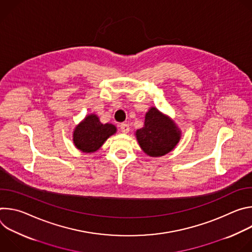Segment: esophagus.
Returning a JSON list of instances; mask_svg holds the SVG:
<instances>
[{"label": "esophagus", "mask_w": 252, "mask_h": 252, "mask_svg": "<svg viewBox=\"0 0 252 252\" xmlns=\"http://www.w3.org/2000/svg\"><path fill=\"white\" fill-rule=\"evenodd\" d=\"M121 130L124 132V133H127L129 131V126L127 124H121Z\"/></svg>", "instance_id": "1"}]
</instances>
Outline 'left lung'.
<instances>
[{
  "label": "left lung",
  "instance_id": "left-lung-1",
  "mask_svg": "<svg viewBox=\"0 0 252 252\" xmlns=\"http://www.w3.org/2000/svg\"><path fill=\"white\" fill-rule=\"evenodd\" d=\"M135 134L142 151L151 157L166 155L181 138V131L174 123L156 107H152L147 113L145 126L137 129Z\"/></svg>",
  "mask_w": 252,
  "mask_h": 252
}]
</instances>
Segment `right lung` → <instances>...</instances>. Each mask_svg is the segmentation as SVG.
Masks as SVG:
<instances>
[{
	"instance_id": "right-lung-1",
	"label": "right lung",
	"mask_w": 252,
	"mask_h": 252,
	"mask_svg": "<svg viewBox=\"0 0 252 252\" xmlns=\"http://www.w3.org/2000/svg\"><path fill=\"white\" fill-rule=\"evenodd\" d=\"M116 131L117 128L114 125H102L95 115H91L77 126L74 131V142L82 152L94 153L102 146L107 137Z\"/></svg>"
}]
</instances>
